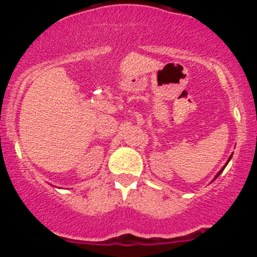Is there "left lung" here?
<instances>
[{
	"instance_id": "obj_1",
	"label": "left lung",
	"mask_w": 257,
	"mask_h": 257,
	"mask_svg": "<svg viewBox=\"0 0 257 257\" xmlns=\"http://www.w3.org/2000/svg\"><path fill=\"white\" fill-rule=\"evenodd\" d=\"M231 157H232V155H230V158H229V160H227V163H229V162H230V159H231ZM227 163H226V164H225V165H224V168H222V169H221V170H220V172H219V173H217V174H216V177H215V178H214V180H215V179H216L217 177H219V175H220V174H221V173H222V170H224V169H225V167H226V165H227Z\"/></svg>"
}]
</instances>
